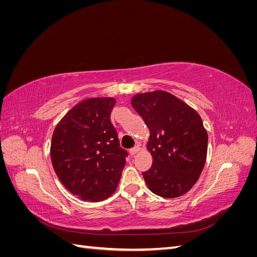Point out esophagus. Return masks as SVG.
Here are the masks:
<instances>
[{"mask_svg":"<svg viewBox=\"0 0 257 257\" xmlns=\"http://www.w3.org/2000/svg\"><path fill=\"white\" fill-rule=\"evenodd\" d=\"M139 151H141V147L136 146V147H134V148H132V149L130 150V154H131V155H135V154L138 153Z\"/></svg>","mask_w":257,"mask_h":257,"instance_id":"34e87169","label":"esophagus"}]
</instances>
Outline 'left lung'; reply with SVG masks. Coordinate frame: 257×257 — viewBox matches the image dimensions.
<instances>
[{
    "label": "left lung",
    "mask_w": 257,
    "mask_h": 257,
    "mask_svg": "<svg viewBox=\"0 0 257 257\" xmlns=\"http://www.w3.org/2000/svg\"><path fill=\"white\" fill-rule=\"evenodd\" d=\"M131 104L150 132L147 149L152 166L143 173L148 188L164 198L184 195L197 182L207 158L208 134L200 115L163 90L138 93Z\"/></svg>",
    "instance_id": "obj_1"
}]
</instances>
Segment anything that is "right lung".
<instances>
[{"label": "right lung", "mask_w": 257, "mask_h": 257, "mask_svg": "<svg viewBox=\"0 0 257 257\" xmlns=\"http://www.w3.org/2000/svg\"><path fill=\"white\" fill-rule=\"evenodd\" d=\"M113 97L81 100L53 131L50 157L54 172L79 199L100 201L111 196L125 166L126 151L120 148L110 121Z\"/></svg>", "instance_id": "1"}]
</instances>
